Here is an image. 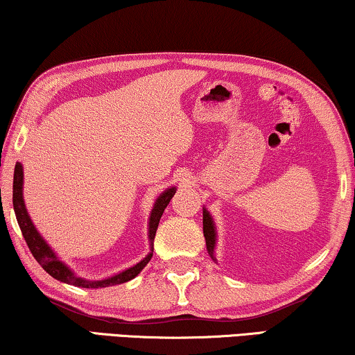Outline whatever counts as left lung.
Masks as SVG:
<instances>
[{
	"mask_svg": "<svg viewBox=\"0 0 355 355\" xmlns=\"http://www.w3.org/2000/svg\"><path fill=\"white\" fill-rule=\"evenodd\" d=\"M203 236H205V242H207V250L213 260L216 261L215 257V247H216V226L215 221L210 215V211L203 207Z\"/></svg>",
	"mask_w": 355,
	"mask_h": 355,
	"instance_id": "1",
	"label": "left lung"
}]
</instances>
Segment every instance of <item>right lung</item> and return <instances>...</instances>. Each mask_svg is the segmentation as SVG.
Here are the masks:
<instances>
[{
    "label": "right lung",
    "instance_id": "1",
    "mask_svg": "<svg viewBox=\"0 0 355 355\" xmlns=\"http://www.w3.org/2000/svg\"><path fill=\"white\" fill-rule=\"evenodd\" d=\"M174 193H176V187H168L166 191L159 193V197L155 200L152 211H150L148 218V242H150V252L145 259H142L139 263H135L130 268H125L119 273L103 279H87L82 276H77L60 257L56 255V252L51 249L50 244L43 239L40 232L37 231L35 225L28 216V211L24 203V166L22 163H16L14 168V182H12V207L14 213H16L19 227H21L24 239H26L28 249H31L32 255L35 257V260L42 265V268L46 271L48 275H51L53 278L61 281V283L77 286V288H89V289H98V288H108V286H116L128 283V281L134 279L140 271L145 268V265L148 263L150 259L153 255V239L157 234L159 218H162L164 208L168 207L169 200H171Z\"/></svg>",
    "mask_w": 355,
    "mask_h": 355
}]
</instances>
